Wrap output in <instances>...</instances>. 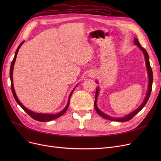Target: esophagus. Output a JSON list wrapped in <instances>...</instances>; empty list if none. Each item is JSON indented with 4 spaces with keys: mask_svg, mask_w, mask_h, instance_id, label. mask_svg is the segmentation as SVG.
Returning a JSON list of instances; mask_svg holds the SVG:
<instances>
[{
    "mask_svg": "<svg viewBox=\"0 0 161 161\" xmlns=\"http://www.w3.org/2000/svg\"><path fill=\"white\" fill-rule=\"evenodd\" d=\"M95 72H93V71H91V72H89V73H88V74H87V75H88V77L89 78H92L93 77V76H95Z\"/></svg>",
    "mask_w": 161,
    "mask_h": 161,
    "instance_id": "obj_1",
    "label": "esophagus"
}]
</instances>
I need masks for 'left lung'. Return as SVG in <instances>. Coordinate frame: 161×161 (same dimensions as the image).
<instances>
[{"label":"left lung","instance_id":"obj_1","mask_svg":"<svg viewBox=\"0 0 161 161\" xmlns=\"http://www.w3.org/2000/svg\"><path fill=\"white\" fill-rule=\"evenodd\" d=\"M134 43L135 45H136L139 49L142 51L143 55H144L145 57V61H146V69H147V74H148V80H149V83H148V86H147V91L146 93V96L143 100V103H142V104L137 108L135 109L134 111H133L132 112L129 114L128 115H126L125 116H123L122 117H112L109 115H107L106 114H104V112H103L101 110H100V109L98 108L97 106V98H98V95L99 93V87H97V89H96V95H95V108L96 109L97 112L98 114L99 115L102 116L103 117L105 118L106 119L108 120H111V121H119V122H123V121H127L130 119H131L132 118L137 114L141 109L145 106V105L146 104L147 100L149 98V96L151 95V89H152V84H153V72H152V69L150 66V63H149V55L147 54V51L143 48V47L141 46V45L140 44L138 40L136 38H134ZM97 83H98L97 81H96Z\"/></svg>","mask_w":161,"mask_h":161}]
</instances>
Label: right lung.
Masks as SVG:
<instances>
[{
    "mask_svg": "<svg viewBox=\"0 0 161 161\" xmlns=\"http://www.w3.org/2000/svg\"><path fill=\"white\" fill-rule=\"evenodd\" d=\"M25 41H23L21 43L19 44V46H18V47L17 48L16 51H15V55H14V59L13 61L12 62V64H11V66H10V80H11V87H12V94L14 95V97L15 98V100H16V102L18 103V104L21 107V108H23V110L26 112L27 114H28L32 119H35L36 121H41V122H46V121H52L53 119H57V118H58L59 117H61V115H63L65 112L67 110L68 108H69V104H70V97L72 94V92H74V89H75V87H77V86H76L74 89L72 91V92H70V94L69 95V100H68V103L66 106V107L63 109L62 111H61L60 112H58L57 114H40V113H36V112H32L31 110H30V109H27L26 107H25V106H23L22 104V103L20 102L19 100L18 99V97H17L16 95V93L15 92V90H14V83H13V70H14V64H15V60H16V57H17V55H18V53L19 52V48L21 47V46H22V44L24 43Z\"/></svg>",
    "mask_w": 161,
    "mask_h": 161,
    "instance_id": "add662e5",
    "label": "right lung"
}]
</instances>
